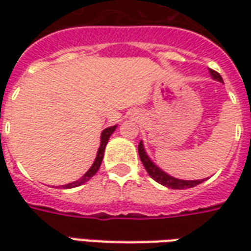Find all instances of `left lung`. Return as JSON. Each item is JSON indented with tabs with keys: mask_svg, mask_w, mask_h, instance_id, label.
I'll use <instances>...</instances> for the list:
<instances>
[{
	"mask_svg": "<svg viewBox=\"0 0 251 251\" xmlns=\"http://www.w3.org/2000/svg\"><path fill=\"white\" fill-rule=\"evenodd\" d=\"M210 75L214 80H218V82L223 83V79L222 76L214 70H210ZM138 154H140V158H141L142 164L144 167L147 169V172L149 174V176L152 177L153 180H156L158 184L164 185V187H168V188L172 189H187V188H192L195 185H199L200 183H203L204 180H181V179H176L174 176H171L167 172H164L163 169L158 168L156 164L153 163L151 157L148 156L147 151L144 148V144L142 141H140L138 144Z\"/></svg>",
	"mask_w": 251,
	"mask_h": 251,
	"instance_id": "obj_1",
	"label": "left lung"
}]
</instances>
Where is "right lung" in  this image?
<instances>
[{
  "instance_id": "1",
  "label": "right lung",
  "mask_w": 251,
  "mask_h": 251,
  "mask_svg": "<svg viewBox=\"0 0 251 251\" xmlns=\"http://www.w3.org/2000/svg\"><path fill=\"white\" fill-rule=\"evenodd\" d=\"M117 129V125L114 126H110V127H106L103 131H102V134H100V145H99V149H98V153H97V157H95V161L91 165V168L88 169L86 174L83 175L82 177L76 181H72L70 184H66L64 187L66 188H74V187H79V185L84 184L86 181L93 177L94 175L98 172L99 167H100V164H102V160H103V153H104V148L107 145V141H109L110 136L114 133V130Z\"/></svg>"
}]
</instances>
